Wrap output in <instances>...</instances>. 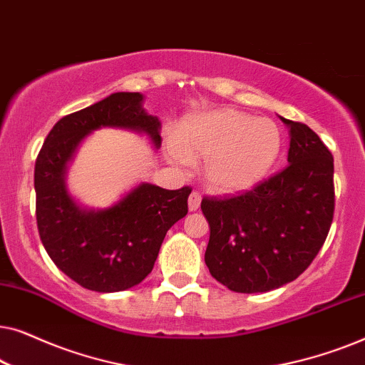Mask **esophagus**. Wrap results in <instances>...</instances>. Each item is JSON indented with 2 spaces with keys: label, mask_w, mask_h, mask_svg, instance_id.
<instances>
[{
  "label": "esophagus",
  "mask_w": 365,
  "mask_h": 365,
  "mask_svg": "<svg viewBox=\"0 0 365 365\" xmlns=\"http://www.w3.org/2000/svg\"><path fill=\"white\" fill-rule=\"evenodd\" d=\"M199 206H201V194L192 191L191 196H189V211H197Z\"/></svg>",
  "instance_id": "34e87169"
}]
</instances>
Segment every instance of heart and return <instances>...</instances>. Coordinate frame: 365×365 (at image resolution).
Here are the masks:
<instances>
[{
  "instance_id": "obj_1",
  "label": "heart",
  "mask_w": 365,
  "mask_h": 365,
  "mask_svg": "<svg viewBox=\"0 0 365 365\" xmlns=\"http://www.w3.org/2000/svg\"><path fill=\"white\" fill-rule=\"evenodd\" d=\"M176 144L169 151L174 163L186 166L189 159H206L207 187L219 194H236L249 191L267 176L282 141L271 119L217 109L184 123Z\"/></svg>"
}]
</instances>
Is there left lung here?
<instances>
[{
    "label": "left lung",
    "mask_w": 365,
    "mask_h": 365,
    "mask_svg": "<svg viewBox=\"0 0 365 365\" xmlns=\"http://www.w3.org/2000/svg\"><path fill=\"white\" fill-rule=\"evenodd\" d=\"M289 128V166L251 191L204 197L211 236L204 261L234 292H269L292 282L326 241L334 217V158L302 123Z\"/></svg>",
    "instance_id": "1"
}]
</instances>
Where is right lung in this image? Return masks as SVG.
Wrapping results in <instances>:
<instances>
[{
  "mask_svg": "<svg viewBox=\"0 0 365 365\" xmlns=\"http://www.w3.org/2000/svg\"><path fill=\"white\" fill-rule=\"evenodd\" d=\"M123 128L161 146V123L143 108V94L114 93L68 114L49 131L34 164L36 222L48 256L89 291L119 292L153 271L164 236L187 214L191 187L169 191L143 182L106 209H86L66 187V169L88 134Z\"/></svg>",
  "mask_w": 365,
  "mask_h": 365,
  "instance_id": "right-lung-1",
  "label": "right lung"
}]
</instances>
